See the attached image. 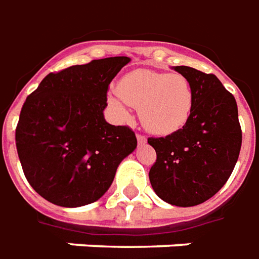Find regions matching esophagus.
Returning a JSON list of instances; mask_svg holds the SVG:
<instances>
[{"mask_svg":"<svg viewBox=\"0 0 259 259\" xmlns=\"http://www.w3.org/2000/svg\"><path fill=\"white\" fill-rule=\"evenodd\" d=\"M137 141H138L139 145L146 144V138H145L144 135H141V134H137Z\"/></svg>","mask_w":259,"mask_h":259,"instance_id":"34e87169","label":"esophagus"}]
</instances>
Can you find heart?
<instances>
[{
  "label": "heart",
  "instance_id": "obj_1",
  "mask_svg": "<svg viewBox=\"0 0 259 259\" xmlns=\"http://www.w3.org/2000/svg\"><path fill=\"white\" fill-rule=\"evenodd\" d=\"M107 103L124 121L131 118L130 106L139 107L141 122L149 133L170 135L190 120L194 91L184 75L142 68L118 80L117 92L107 95Z\"/></svg>",
  "mask_w": 259,
  "mask_h": 259
}]
</instances>
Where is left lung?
<instances>
[{
  "mask_svg": "<svg viewBox=\"0 0 259 259\" xmlns=\"http://www.w3.org/2000/svg\"><path fill=\"white\" fill-rule=\"evenodd\" d=\"M174 71L190 80L194 107L177 133L148 139L156 150L149 180L163 201L195 206L226 184L241 149V126L236 99L213 74L185 65Z\"/></svg>",
  "mask_w": 259,
  "mask_h": 259,
  "instance_id": "8db88e82",
  "label": "left lung"
}]
</instances>
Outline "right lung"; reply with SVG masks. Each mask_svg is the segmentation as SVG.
I'll return each instance as SVG.
<instances>
[{"label":"right lung","instance_id":"add662e5","mask_svg":"<svg viewBox=\"0 0 259 259\" xmlns=\"http://www.w3.org/2000/svg\"><path fill=\"white\" fill-rule=\"evenodd\" d=\"M130 61L110 57L51 72L22 106L18 156L29 184L49 202L76 208L97 201L137 148L130 126L103 115L110 82Z\"/></svg>","mask_w":259,"mask_h":259}]
</instances>
